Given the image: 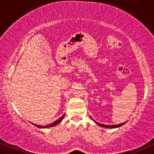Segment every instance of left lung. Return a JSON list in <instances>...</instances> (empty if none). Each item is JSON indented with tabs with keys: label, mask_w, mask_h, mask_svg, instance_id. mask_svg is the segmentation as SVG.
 <instances>
[{
	"label": "left lung",
	"mask_w": 154,
	"mask_h": 154,
	"mask_svg": "<svg viewBox=\"0 0 154 154\" xmlns=\"http://www.w3.org/2000/svg\"><path fill=\"white\" fill-rule=\"evenodd\" d=\"M126 122H123V123L119 124V125H106L98 123V122H96V123L98 124V125H99V126H101V127H103V128H119V127L125 124Z\"/></svg>",
	"instance_id": "8db88e82"
}]
</instances>
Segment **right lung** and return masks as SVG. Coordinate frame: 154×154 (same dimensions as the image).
<instances>
[{"mask_svg":"<svg viewBox=\"0 0 154 154\" xmlns=\"http://www.w3.org/2000/svg\"><path fill=\"white\" fill-rule=\"evenodd\" d=\"M64 116H65V114L63 115V116L62 117H60V118L58 119V120H56V121H55V122H53V123H51V124H49V125H44V126H42V125H36V124H34V123H32V124L34 125H35L36 127H37V128H51V127L56 126V125H58V124L60 123V122L61 121H62V120H63V118H64Z\"/></svg>","mask_w":154,"mask_h":154,"instance_id":"add662e5","label":"right lung"}]
</instances>
